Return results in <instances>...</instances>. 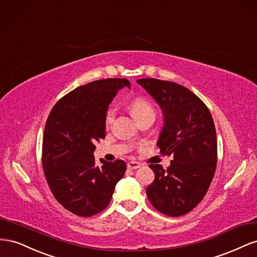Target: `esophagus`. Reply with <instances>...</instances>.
I'll return each mask as SVG.
<instances>
[{"label":"esophagus","instance_id":"1","mask_svg":"<svg viewBox=\"0 0 257 257\" xmlns=\"http://www.w3.org/2000/svg\"><path fill=\"white\" fill-rule=\"evenodd\" d=\"M127 167H128V169L134 170V169H138V168H140L141 165L137 163V161H130V163L127 164Z\"/></svg>","mask_w":257,"mask_h":257}]
</instances>
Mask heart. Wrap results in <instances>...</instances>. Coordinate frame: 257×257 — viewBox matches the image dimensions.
Wrapping results in <instances>:
<instances>
[{
  "instance_id": "heart-1",
  "label": "heart",
  "mask_w": 257,
  "mask_h": 257,
  "mask_svg": "<svg viewBox=\"0 0 257 257\" xmlns=\"http://www.w3.org/2000/svg\"><path fill=\"white\" fill-rule=\"evenodd\" d=\"M130 109L131 113L135 116V118L139 121L142 118H145L148 116H155V108L152 105L150 101L144 98H135L130 102ZM115 117V108L108 107L104 115V126L108 128L111 126Z\"/></svg>"
}]
</instances>
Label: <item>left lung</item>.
<instances>
[{
  "label": "left lung",
  "mask_w": 257,
  "mask_h": 257,
  "mask_svg": "<svg viewBox=\"0 0 257 257\" xmlns=\"http://www.w3.org/2000/svg\"><path fill=\"white\" fill-rule=\"evenodd\" d=\"M157 101L164 127L157 146L172 155L167 170L150 165L155 180L146 188L152 206L168 216L192 211L206 196L217 161L216 131L207 105L187 88L169 80H137Z\"/></svg>",
  "instance_id": "8db88e82"
}]
</instances>
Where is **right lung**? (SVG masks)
Here are the masks:
<instances>
[{
	"label": "right lung",
	"mask_w": 257,
	"mask_h": 257,
	"mask_svg": "<svg viewBox=\"0 0 257 257\" xmlns=\"http://www.w3.org/2000/svg\"><path fill=\"white\" fill-rule=\"evenodd\" d=\"M130 86L126 78L94 80L65 94L51 108L43 136L42 165L56 200L75 215L103 211L126 172L123 160L101 159L96 142L105 138L104 115L117 91Z\"/></svg>",
	"instance_id": "1"
}]
</instances>
